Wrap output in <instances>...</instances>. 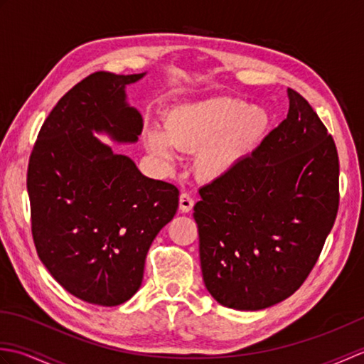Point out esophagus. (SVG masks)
Segmentation results:
<instances>
[{
    "label": "esophagus",
    "mask_w": 364,
    "mask_h": 364,
    "mask_svg": "<svg viewBox=\"0 0 364 364\" xmlns=\"http://www.w3.org/2000/svg\"><path fill=\"white\" fill-rule=\"evenodd\" d=\"M192 208H194V198L188 192H183L180 196V211L181 213H189Z\"/></svg>",
    "instance_id": "1"
}]
</instances>
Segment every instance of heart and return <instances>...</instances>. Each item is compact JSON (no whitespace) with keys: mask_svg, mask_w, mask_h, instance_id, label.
<instances>
[{"mask_svg":"<svg viewBox=\"0 0 364 364\" xmlns=\"http://www.w3.org/2000/svg\"><path fill=\"white\" fill-rule=\"evenodd\" d=\"M270 125L264 107L237 98H211L180 105L164 115V133L149 129L145 145L162 164L170 166L175 149L197 153L194 168L205 180L231 172L255 151Z\"/></svg>","mask_w":364,"mask_h":364,"instance_id":"heart-1","label":"heart"}]
</instances>
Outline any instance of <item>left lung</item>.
I'll use <instances>...</instances> for the list:
<instances>
[{"mask_svg": "<svg viewBox=\"0 0 364 364\" xmlns=\"http://www.w3.org/2000/svg\"><path fill=\"white\" fill-rule=\"evenodd\" d=\"M289 111L249 158L200 189L194 206L206 289L242 311L296 292L318 262L339 206V159L310 103Z\"/></svg>", "mask_w": 364, "mask_h": 364, "instance_id": "left-lung-1", "label": "left lung"}]
</instances>
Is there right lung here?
<instances>
[{
	"mask_svg": "<svg viewBox=\"0 0 364 364\" xmlns=\"http://www.w3.org/2000/svg\"><path fill=\"white\" fill-rule=\"evenodd\" d=\"M145 73L95 72L53 107L31 151L26 186L38 258L65 291L115 306L141 288L146 252L178 210L176 186L139 172L94 133L133 144L142 115L125 87Z\"/></svg>",
	"mask_w": 364,
	"mask_h": 364,
	"instance_id": "obj_1",
	"label": "right lung"
}]
</instances>
